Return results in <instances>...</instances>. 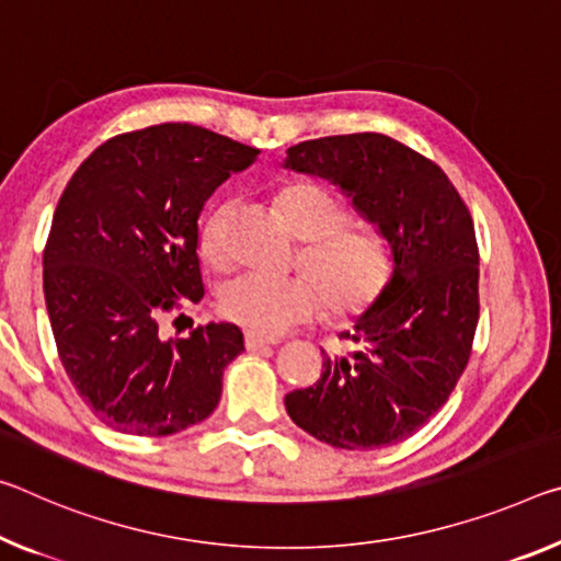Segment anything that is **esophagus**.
I'll use <instances>...</instances> for the list:
<instances>
[{"mask_svg":"<svg viewBox=\"0 0 561 561\" xmlns=\"http://www.w3.org/2000/svg\"><path fill=\"white\" fill-rule=\"evenodd\" d=\"M270 344H274V340H264V336H260V334H247L244 336V346L249 352L264 350V346H270Z\"/></svg>","mask_w":561,"mask_h":561,"instance_id":"esophagus-1","label":"esophagus"}]
</instances>
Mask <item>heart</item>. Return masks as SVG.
Instances as JSON below:
<instances>
[{
    "mask_svg": "<svg viewBox=\"0 0 561 561\" xmlns=\"http://www.w3.org/2000/svg\"><path fill=\"white\" fill-rule=\"evenodd\" d=\"M284 219L305 239L301 262L309 277H272L247 272L225 284L219 295L221 314L252 334L274 336L291 324L314 317L319 295L329 314L350 317L362 312L385 289L389 254L377 234L344 225V209L334 194L317 184L295 182L277 194ZM227 207L211 209L199 227V254L211 266L227 264Z\"/></svg>",
    "mask_w": 561,
    "mask_h": 561,
    "instance_id": "1",
    "label": "heart"
}]
</instances>
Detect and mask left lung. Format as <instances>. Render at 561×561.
Returning a JSON list of instances; mask_svg holds the SVG:
<instances>
[{
  "mask_svg": "<svg viewBox=\"0 0 561 561\" xmlns=\"http://www.w3.org/2000/svg\"><path fill=\"white\" fill-rule=\"evenodd\" d=\"M284 169L340 186L392 260L377 299L340 336L312 387L284 397L291 422L340 449L392 447L432 420L465 371L479 319L474 225L455 184L392 137L299 141Z\"/></svg>",
  "mask_w": 561,
  "mask_h": 561,
  "instance_id": "left-lung-1",
  "label": "left lung"
}]
</instances>
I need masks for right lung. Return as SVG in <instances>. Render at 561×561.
<instances>
[{
    "label": "right lung",
    "instance_id": "add662e5",
    "mask_svg": "<svg viewBox=\"0 0 561 561\" xmlns=\"http://www.w3.org/2000/svg\"><path fill=\"white\" fill-rule=\"evenodd\" d=\"M260 149L169 122L106 139L69 180L44 249V299L79 397L122 434L167 437L215 412L237 324L164 342L157 319L204 297L199 215Z\"/></svg>",
    "mask_w": 561,
    "mask_h": 561
}]
</instances>
